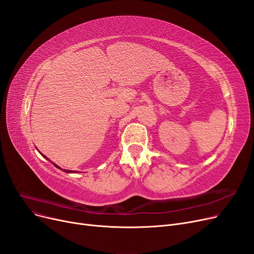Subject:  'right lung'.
Masks as SVG:
<instances>
[{"label":"right lung","mask_w":254,"mask_h":254,"mask_svg":"<svg viewBox=\"0 0 254 254\" xmlns=\"http://www.w3.org/2000/svg\"><path fill=\"white\" fill-rule=\"evenodd\" d=\"M40 153H41V152H40ZM41 154H42V153H41ZM42 157H43V158H46L47 160H49V159H48L46 156H43V154H42ZM49 161H50V160H49ZM52 163H53V162H52ZM53 165H55V167H57V168L61 169V168L58 166V165H56V164H55V163H54ZM61 170H63V171H64V172H66V173H74V172H75V171H71V170H67V169H61Z\"/></svg>","instance_id":"obj_1"}]
</instances>
